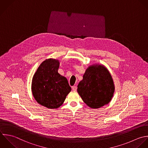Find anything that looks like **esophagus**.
<instances>
[{
  "instance_id": "1",
  "label": "esophagus",
  "mask_w": 148,
  "mask_h": 148,
  "mask_svg": "<svg viewBox=\"0 0 148 148\" xmlns=\"http://www.w3.org/2000/svg\"><path fill=\"white\" fill-rule=\"evenodd\" d=\"M77 87L76 86H73L72 87V89L73 91H76L77 90Z\"/></svg>"
}]
</instances>
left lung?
I'll return each instance as SVG.
<instances>
[{
	"label": "left lung",
	"mask_w": 148,
	"mask_h": 148,
	"mask_svg": "<svg viewBox=\"0 0 148 148\" xmlns=\"http://www.w3.org/2000/svg\"><path fill=\"white\" fill-rule=\"evenodd\" d=\"M115 86L111 75L103 65L90 66L78 85L77 92L91 108H99L111 100Z\"/></svg>",
	"instance_id": "8db88e82"
}]
</instances>
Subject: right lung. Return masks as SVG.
<instances>
[{
    "instance_id": "right-lung-1",
    "label": "right lung",
    "mask_w": 148,
    "mask_h": 148,
    "mask_svg": "<svg viewBox=\"0 0 148 148\" xmlns=\"http://www.w3.org/2000/svg\"><path fill=\"white\" fill-rule=\"evenodd\" d=\"M59 62L48 59L41 63L34 73L32 92L37 102L49 109H56L64 103L71 88L66 77L58 73Z\"/></svg>"
}]
</instances>
